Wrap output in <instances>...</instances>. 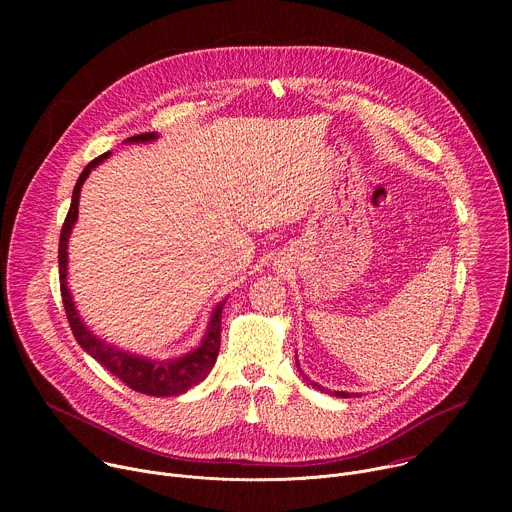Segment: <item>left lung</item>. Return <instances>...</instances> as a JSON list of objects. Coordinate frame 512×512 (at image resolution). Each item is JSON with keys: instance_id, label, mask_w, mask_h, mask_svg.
Instances as JSON below:
<instances>
[{"instance_id": "8db88e82", "label": "left lung", "mask_w": 512, "mask_h": 512, "mask_svg": "<svg viewBox=\"0 0 512 512\" xmlns=\"http://www.w3.org/2000/svg\"><path fill=\"white\" fill-rule=\"evenodd\" d=\"M298 367H300V364H298ZM302 377H306V375H304V373H302ZM306 381H308V383H310V379H308V377H306ZM310 385H314V387H318V389H322V387H320V385H316V383H310ZM322 391H326V393H330V391H328V389H322ZM332 395H334V397H344V399H348V397H352V395H350V393H344V391H334V393H332Z\"/></svg>"}]
</instances>
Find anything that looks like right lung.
I'll use <instances>...</instances> for the list:
<instances>
[{
    "mask_svg": "<svg viewBox=\"0 0 512 512\" xmlns=\"http://www.w3.org/2000/svg\"><path fill=\"white\" fill-rule=\"evenodd\" d=\"M158 133H139V135H131L127 137L129 143H137V141H152L156 139ZM111 152H105L103 156L95 158L93 162H89V166L81 172L75 190H72V200H70V208L66 212L64 225L60 231V243H58V273H60V296H62V304H64V312L70 324L72 334H75L77 342L97 360L101 362L107 371H111L119 381H123L129 389L137 391V393H145V395H154V397H170V395H180L186 393L190 387L198 385L214 367L216 356H218V348H221V314H223V304H218L216 310L210 316V324L206 330L204 340L200 342L198 348H194L192 352L180 356V358H172V360H150V358H139L135 354H127L123 350H117L109 344H105L103 340H99L97 336H93L89 332V328L83 324V320L79 318L75 304H72L70 291L66 287V243H68V235L72 225L77 223L79 216V196H81V186L87 180V176L91 174V170L95 166H99L103 160L109 158Z\"/></svg>",
    "mask_w": 512,
    "mask_h": 512,
    "instance_id": "1",
    "label": "right lung"
}]
</instances>
